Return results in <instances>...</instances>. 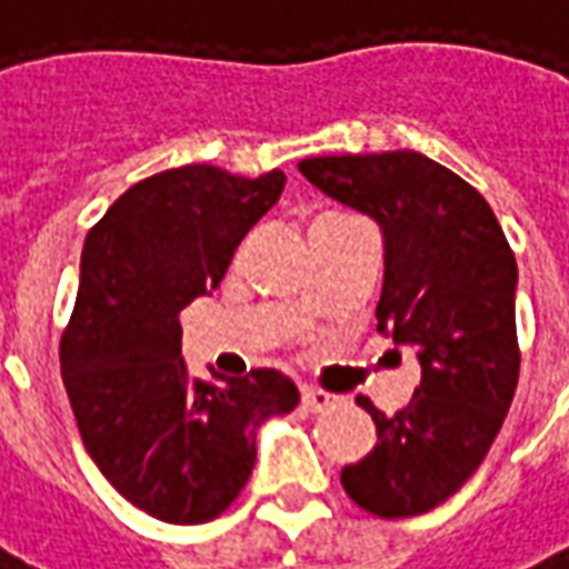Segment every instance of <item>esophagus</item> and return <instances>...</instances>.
<instances>
[{
	"label": "esophagus",
	"mask_w": 569,
	"mask_h": 569,
	"mask_svg": "<svg viewBox=\"0 0 569 569\" xmlns=\"http://www.w3.org/2000/svg\"><path fill=\"white\" fill-rule=\"evenodd\" d=\"M301 402H305L308 411H326V408L338 406V396L322 393V390H305V393H301Z\"/></svg>",
	"instance_id": "obj_1"
}]
</instances>
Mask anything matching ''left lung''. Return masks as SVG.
I'll use <instances>...</instances> for the list:
<instances>
[{"label":"left lung","instance_id":"obj_1","mask_svg":"<svg viewBox=\"0 0 569 569\" xmlns=\"http://www.w3.org/2000/svg\"><path fill=\"white\" fill-rule=\"evenodd\" d=\"M310 186L381 224L378 332L411 347L420 383L378 445L341 469L350 500L378 518L436 509L472 478L518 387V264L488 200L420 151L326 154L298 163Z\"/></svg>","mask_w":569,"mask_h":569}]
</instances>
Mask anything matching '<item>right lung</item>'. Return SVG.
<instances>
[{
	"instance_id": "obj_1",
	"label": "right lung",
	"mask_w": 569,
	"mask_h": 569,
	"mask_svg": "<svg viewBox=\"0 0 569 569\" xmlns=\"http://www.w3.org/2000/svg\"><path fill=\"white\" fill-rule=\"evenodd\" d=\"M283 186V170L247 179L186 163L128 188L88 231L60 371L91 460L151 518L222 515L252 476L261 423L298 406L277 369L216 383L179 357V313L222 283Z\"/></svg>"
}]
</instances>
